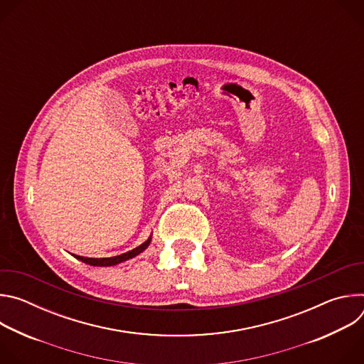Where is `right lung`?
<instances>
[{"mask_svg":"<svg viewBox=\"0 0 364 364\" xmlns=\"http://www.w3.org/2000/svg\"><path fill=\"white\" fill-rule=\"evenodd\" d=\"M151 243V236L142 243L139 245L138 247L127 252V253H122V255H118V256H112V257H83V256H76L79 261L87 264V265H92V267H112V265H117V264H121L124 261H128V259L139 255L141 252H144Z\"/></svg>","mask_w":364,"mask_h":364,"instance_id":"1","label":"right lung"}]
</instances>
